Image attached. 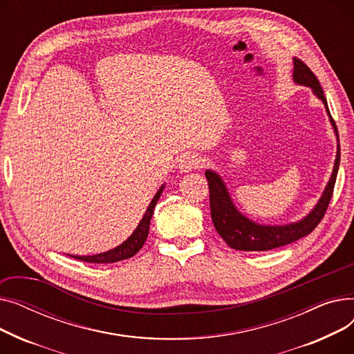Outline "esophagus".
I'll use <instances>...</instances> for the list:
<instances>
[{"label":"esophagus","mask_w":354,"mask_h":354,"mask_svg":"<svg viewBox=\"0 0 354 354\" xmlns=\"http://www.w3.org/2000/svg\"><path fill=\"white\" fill-rule=\"evenodd\" d=\"M202 162L203 160L201 159V156H198L195 153H187V155H183L179 160V169H180V172H191V171L201 167Z\"/></svg>","instance_id":"34e87169"}]
</instances>
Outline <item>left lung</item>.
I'll use <instances>...</instances> for the list:
<instances>
[{"label":"left lung","instance_id":"obj_1","mask_svg":"<svg viewBox=\"0 0 354 354\" xmlns=\"http://www.w3.org/2000/svg\"><path fill=\"white\" fill-rule=\"evenodd\" d=\"M292 64L294 83L310 87L314 93V96H317L326 107L330 123L337 139L336 160H334L333 172L326 185L324 192L322 194L319 202L315 203V207L300 221L290 222V224L286 225L257 224V222L247 218L244 214H241L238 208L234 205L225 182L222 180V178L215 171H205V176L208 179L209 187V207L214 227L216 232L222 236V239H224L231 248L238 251H268L291 244L294 241L308 235L323 219L333 195L334 183H336L340 165V142L336 123H334L330 115L327 100L324 97V91L317 77H315V74L299 59H294Z\"/></svg>","mask_w":354,"mask_h":354}]
</instances>
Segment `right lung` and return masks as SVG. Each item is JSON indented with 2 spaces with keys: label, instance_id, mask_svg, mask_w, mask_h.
Listing matches in <instances>:
<instances>
[{
  "label": "right lung",
  "instance_id": "add662e5",
  "mask_svg": "<svg viewBox=\"0 0 354 354\" xmlns=\"http://www.w3.org/2000/svg\"><path fill=\"white\" fill-rule=\"evenodd\" d=\"M165 185L159 188V191L156 192V195L153 196V199L149 203V207L143 215V218L140 219L139 225L136 227V230L132 232L124 243H122L120 245H118L113 250H109L106 252H100V254H95V255H70L76 259H80V261L84 263H93V264H109V263H118L122 261V259H127L130 257H133L145 244V241L147 238L149 234V225H151V219L153 215V209L156 202L159 201L162 192H163Z\"/></svg>",
  "mask_w": 354,
  "mask_h": 354
}]
</instances>
